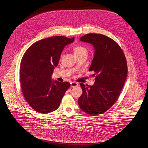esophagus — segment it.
<instances>
[{
	"label": "esophagus",
	"instance_id": "34e87169",
	"mask_svg": "<svg viewBox=\"0 0 148 148\" xmlns=\"http://www.w3.org/2000/svg\"><path fill=\"white\" fill-rule=\"evenodd\" d=\"M78 86V84H77V83L74 82L71 83V87H76V86Z\"/></svg>",
	"mask_w": 148,
	"mask_h": 148
}]
</instances>
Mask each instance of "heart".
<instances>
[{"label": "heart", "mask_w": 148, "mask_h": 148, "mask_svg": "<svg viewBox=\"0 0 148 148\" xmlns=\"http://www.w3.org/2000/svg\"><path fill=\"white\" fill-rule=\"evenodd\" d=\"M74 53L76 56L80 55H87L88 50L83 45H77L73 48Z\"/></svg>", "instance_id": "heart-1"}]
</instances>
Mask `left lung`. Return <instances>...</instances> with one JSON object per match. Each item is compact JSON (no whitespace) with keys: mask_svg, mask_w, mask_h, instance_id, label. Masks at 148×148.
Here are the masks:
<instances>
[{"mask_svg":"<svg viewBox=\"0 0 148 148\" xmlns=\"http://www.w3.org/2000/svg\"><path fill=\"white\" fill-rule=\"evenodd\" d=\"M82 42L93 44L95 55L89 71H93V85L80 83L83 93L78 99L80 109L91 116L106 112L117 101L127 73L125 56L120 45L106 35L88 34Z\"/></svg>","mask_w":148,"mask_h":148,"instance_id":"left-lung-1","label":"left lung"}]
</instances>
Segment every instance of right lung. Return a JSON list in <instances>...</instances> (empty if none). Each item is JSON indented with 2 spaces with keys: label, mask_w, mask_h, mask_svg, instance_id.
I'll return each instance as SVG.
<instances>
[{
  "label": "right lung",
  "mask_w": 148,
  "mask_h": 148,
  "mask_svg": "<svg viewBox=\"0 0 148 148\" xmlns=\"http://www.w3.org/2000/svg\"><path fill=\"white\" fill-rule=\"evenodd\" d=\"M75 38L52 36L32 44L25 52L20 66V82L23 96L32 109L40 113L56 110L71 86L68 82L52 81L64 47Z\"/></svg>",
  "instance_id": "right-lung-1"
}]
</instances>
